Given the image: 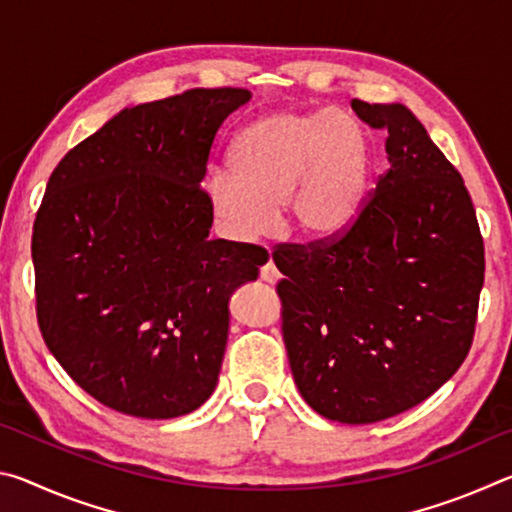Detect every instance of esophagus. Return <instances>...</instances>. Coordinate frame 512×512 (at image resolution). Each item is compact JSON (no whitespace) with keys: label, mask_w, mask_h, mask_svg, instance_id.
Masks as SVG:
<instances>
[{"label":"esophagus","mask_w":512,"mask_h":512,"mask_svg":"<svg viewBox=\"0 0 512 512\" xmlns=\"http://www.w3.org/2000/svg\"><path fill=\"white\" fill-rule=\"evenodd\" d=\"M259 277H262V280L264 282H268V284H275L277 280H280V271H277V266L273 264V259L271 257H268L266 259V264L262 266V268H259Z\"/></svg>","instance_id":"obj_1"}]
</instances>
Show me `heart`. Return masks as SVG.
<instances>
[{
  "instance_id": "heart-1",
  "label": "heart",
  "mask_w": 512,
  "mask_h": 512,
  "mask_svg": "<svg viewBox=\"0 0 512 512\" xmlns=\"http://www.w3.org/2000/svg\"><path fill=\"white\" fill-rule=\"evenodd\" d=\"M228 171H212L205 196L221 232L257 241L284 203L291 228L309 241L343 235L368 198L372 153L363 128L336 112H273L237 135Z\"/></svg>"
}]
</instances>
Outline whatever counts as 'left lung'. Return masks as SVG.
Instances as JSON below:
<instances>
[{
  "mask_svg": "<svg viewBox=\"0 0 512 512\" xmlns=\"http://www.w3.org/2000/svg\"><path fill=\"white\" fill-rule=\"evenodd\" d=\"M384 128L388 169L343 235L282 246V339L316 413L370 424L413 409L461 368L483 287V237L461 173L402 103L352 99Z\"/></svg>",
  "mask_w": 512,
  "mask_h": 512,
  "instance_id": "obj_1",
  "label": "left lung"
}]
</instances>
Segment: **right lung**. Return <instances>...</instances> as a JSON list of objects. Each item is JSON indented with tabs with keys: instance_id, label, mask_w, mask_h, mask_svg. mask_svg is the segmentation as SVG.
<instances>
[{
	"instance_id": "1",
	"label": "right lung",
	"mask_w": 512,
	"mask_h": 512,
	"mask_svg": "<svg viewBox=\"0 0 512 512\" xmlns=\"http://www.w3.org/2000/svg\"><path fill=\"white\" fill-rule=\"evenodd\" d=\"M244 88L124 108L51 173L33 223L36 314L49 352L94 400L135 418L192 413L214 393L228 300L266 253L207 239L201 180Z\"/></svg>"
}]
</instances>
